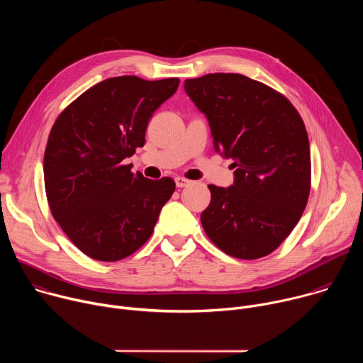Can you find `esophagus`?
Returning <instances> with one entry per match:
<instances>
[{"label":"esophagus","instance_id":"obj_1","mask_svg":"<svg viewBox=\"0 0 363 363\" xmlns=\"http://www.w3.org/2000/svg\"><path fill=\"white\" fill-rule=\"evenodd\" d=\"M189 184H191V181L186 179V178H182V177H177V178H175V185H177L178 188H185V186H188Z\"/></svg>","mask_w":363,"mask_h":363}]
</instances>
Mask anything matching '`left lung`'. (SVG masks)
Returning <instances> with one entry per match:
<instances>
[{"label":"left lung","mask_w":363,"mask_h":363,"mask_svg":"<svg viewBox=\"0 0 363 363\" xmlns=\"http://www.w3.org/2000/svg\"><path fill=\"white\" fill-rule=\"evenodd\" d=\"M184 89L208 121L216 152L234 161L231 186L208 185L203 231L241 260L270 254L298 223L310 192V146L300 115L279 91L237 73L186 79Z\"/></svg>","instance_id":"left-lung-1"}]
</instances>
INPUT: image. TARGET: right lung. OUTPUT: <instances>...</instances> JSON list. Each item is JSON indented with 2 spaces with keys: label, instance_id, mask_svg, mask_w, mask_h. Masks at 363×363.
I'll return each instance as SVG.
<instances>
[{
  "label": "right lung",
  "instance_id": "1",
  "mask_svg": "<svg viewBox=\"0 0 363 363\" xmlns=\"http://www.w3.org/2000/svg\"><path fill=\"white\" fill-rule=\"evenodd\" d=\"M179 79H106L67 106L51 128L44 152V184L51 214L72 242L99 262H118L153 233L174 179H147L123 165L153 112Z\"/></svg>",
  "mask_w": 363,
  "mask_h": 363
}]
</instances>
